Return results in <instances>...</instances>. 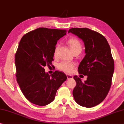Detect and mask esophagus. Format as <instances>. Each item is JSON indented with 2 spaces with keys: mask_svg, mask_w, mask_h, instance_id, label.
I'll return each instance as SVG.
<instances>
[{
  "mask_svg": "<svg viewBox=\"0 0 124 124\" xmlns=\"http://www.w3.org/2000/svg\"><path fill=\"white\" fill-rule=\"evenodd\" d=\"M66 76H67V79H72V78H73V76H71V75H70V74H67Z\"/></svg>",
  "mask_w": 124,
  "mask_h": 124,
  "instance_id": "1",
  "label": "esophagus"
}]
</instances>
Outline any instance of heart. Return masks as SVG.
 Wrapping results in <instances>:
<instances>
[{"instance_id": "1", "label": "heart", "mask_w": 124, "mask_h": 124, "mask_svg": "<svg viewBox=\"0 0 124 124\" xmlns=\"http://www.w3.org/2000/svg\"><path fill=\"white\" fill-rule=\"evenodd\" d=\"M67 44L69 45L70 49L72 52L75 51L80 50L82 51V45L79 40L76 38H70L67 40ZM57 50V47L55 48L54 51V54H56ZM74 64L73 63H70L68 62H62L58 64V67L60 70L62 71L65 72L66 73H70L72 72L73 69L74 67Z\"/></svg>"}]
</instances>
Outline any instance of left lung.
<instances>
[{
	"instance_id": "left-lung-1",
	"label": "left lung",
	"mask_w": 124,
	"mask_h": 124,
	"mask_svg": "<svg viewBox=\"0 0 124 124\" xmlns=\"http://www.w3.org/2000/svg\"><path fill=\"white\" fill-rule=\"evenodd\" d=\"M68 32L82 39L85 46V55L78 69L87 78L82 82L74 76L76 85L73 95L79 105L93 107L104 100L111 87L114 63L110 47L104 36L88 28H72Z\"/></svg>"
}]
</instances>
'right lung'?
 Wrapping results in <instances>:
<instances>
[{
    "instance_id": "1",
    "label": "right lung",
    "mask_w": 124,
    "mask_h": 124,
    "mask_svg": "<svg viewBox=\"0 0 124 124\" xmlns=\"http://www.w3.org/2000/svg\"><path fill=\"white\" fill-rule=\"evenodd\" d=\"M66 30L40 27L23 35L15 54L16 80L29 101L45 106L54 101L57 90L67 79L63 72L51 75L44 67L52 64L57 41Z\"/></svg>"
}]
</instances>
